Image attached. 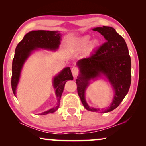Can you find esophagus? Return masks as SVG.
<instances>
[{
  "mask_svg": "<svg viewBox=\"0 0 146 146\" xmlns=\"http://www.w3.org/2000/svg\"><path fill=\"white\" fill-rule=\"evenodd\" d=\"M71 70H72V74H73V76L74 78L76 77L78 74V72H79L78 68H76V67H73L72 68Z\"/></svg>",
  "mask_w": 146,
  "mask_h": 146,
  "instance_id": "obj_1",
  "label": "esophagus"
}]
</instances>
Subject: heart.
I'll return each mask as SVG.
<instances>
[{
	"instance_id": "b5f03b06",
	"label": "heart",
	"mask_w": 146,
	"mask_h": 146,
	"mask_svg": "<svg viewBox=\"0 0 146 146\" xmlns=\"http://www.w3.org/2000/svg\"><path fill=\"white\" fill-rule=\"evenodd\" d=\"M90 42V36L88 35L84 36L80 38L76 42V49L79 50H82L85 49L88 45V44ZM100 44V42L98 40H94L90 43L89 46V48L90 50H92L97 47Z\"/></svg>"
}]
</instances>
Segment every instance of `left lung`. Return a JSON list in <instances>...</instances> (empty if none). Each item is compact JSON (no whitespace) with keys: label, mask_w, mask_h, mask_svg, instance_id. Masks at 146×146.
I'll return each instance as SVG.
<instances>
[{"label":"left lung","mask_w":146,"mask_h":146,"mask_svg":"<svg viewBox=\"0 0 146 146\" xmlns=\"http://www.w3.org/2000/svg\"><path fill=\"white\" fill-rule=\"evenodd\" d=\"M101 34L106 42L90 56L76 63L79 75L76 79L78 94L87 110L106 113L118 106L128 92L131 84V58L125 41L112 27H96L92 29ZM106 77L115 92L113 100L106 109L90 107L85 101V94L91 80Z\"/></svg>","instance_id":"1"}]
</instances>
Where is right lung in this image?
Returning a JSON list of instances; mask_svg holds the SVG:
<instances>
[{
    "label": "right lung",
    "instance_id": "obj_1",
    "mask_svg": "<svg viewBox=\"0 0 146 146\" xmlns=\"http://www.w3.org/2000/svg\"><path fill=\"white\" fill-rule=\"evenodd\" d=\"M61 37L62 34L60 33L59 31H33L26 34L23 39L18 44L15 49V56L12 66L11 86L15 96L22 69L29 56L34 51L38 50L39 48L56 51L58 49L60 44ZM72 80L73 76L70 67L64 68L58 74L54 77L52 84L57 98L56 106L40 114L46 115L54 113L58 109L65 84L68 80Z\"/></svg>",
    "mask_w": 146,
    "mask_h": 146
}]
</instances>
